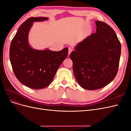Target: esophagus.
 <instances>
[{
	"mask_svg": "<svg viewBox=\"0 0 131 131\" xmlns=\"http://www.w3.org/2000/svg\"><path fill=\"white\" fill-rule=\"evenodd\" d=\"M73 49L72 48H71V47H69V51H68V54L69 55L70 54V53L72 52Z\"/></svg>",
	"mask_w": 131,
	"mask_h": 131,
	"instance_id": "esophagus-1",
	"label": "esophagus"
}]
</instances>
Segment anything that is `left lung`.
<instances>
[{"label": "left lung", "instance_id": "left-lung-1", "mask_svg": "<svg viewBox=\"0 0 131 131\" xmlns=\"http://www.w3.org/2000/svg\"><path fill=\"white\" fill-rule=\"evenodd\" d=\"M96 32L75 46L70 53L75 79L81 88L95 90L112 82L117 73L121 46L113 28L96 21Z\"/></svg>", "mask_w": 131, "mask_h": 131}]
</instances>
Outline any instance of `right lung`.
<instances>
[{
    "mask_svg": "<svg viewBox=\"0 0 131 131\" xmlns=\"http://www.w3.org/2000/svg\"><path fill=\"white\" fill-rule=\"evenodd\" d=\"M47 19L41 17L28 18L19 27L10 47V59L16 77L22 84L35 90L51 84L68 53V47L53 51L35 50L29 45L28 38L33 22Z\"/></svg>",
    "mask_w": 131,
    "mask_h": 131,
    "instance_id": "obj_1",
    "label": "right lung"
}]
</instances>
